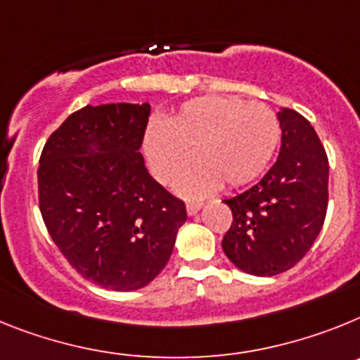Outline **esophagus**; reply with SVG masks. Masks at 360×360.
<instances>
[{
    "label": "esophagus",
    "mask_w": 360,
    "mask_h": 360,
    "mask_svg": "<svg viewBox=\"0 0 360 360\" xmlns=\"http://www.w3.org/2000/svg\"><path fill=\"white\" fill-rule=\"evenodd\" d=\"M201 208H202L201 202H186V212H188V215H195Z\"/></svg>",
    "instance_id": "34e87169"
}]
</instances>
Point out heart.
Listing matches in <instances>:
<instances>
[{"instance_id":"obj_1","label":"heart","mask_w":360,"mask_h":360,"mask_svg":"<svg viewBox=\"0 0 360 360\" xmlns=\"http://www.w3.org/2000/svg\"><path fill=\"white\" fill-rule=\"evenodd\" d=\"M281 137L277 115L262 103L230 96H205L183 103L168 127L154 123L145 136V154L155 179H177L184 198H205L221 184L243 186L270 165Z\"/></svg>"}]
</instances>
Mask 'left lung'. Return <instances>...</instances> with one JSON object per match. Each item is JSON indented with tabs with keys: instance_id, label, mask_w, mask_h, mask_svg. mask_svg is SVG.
Segmentation results:
<instances>
[{
	"instance_id": "8db88e82",
	"label": "left lung",
	"mask_w": 360,
	"mask_h": 360,
	"mask_svg": "<svg viewBox=\"0 0 360 360\" xmlns=\"http://www.w3.org/2000/svg\"><path fill=\"white\" fill-rule=\"evenodd\" d=\"M281 152L252 188L224 199L233 214L223 239L240 271L271 277L295 266L317 239L328 208L326 152L310 121L281 108Z\"/></svg>"
}]
</instances>
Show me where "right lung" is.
<instances>
[{
  "label": "right lung",
  "mask_w": 360,
  "mask_h": 360,
  "mask_svg": "<svg viewBox=\"0 0 360 360\" xmlns=\"http://www.w3.org/2000/svg\"><path fill=\"white\" fill-rule=\"evenodd\" d=\"M148 115V103L86 105L49 137L37 168L52 240L77 274L114 292L152 283L186 221L139 152Z\"/></svg>",
  "instance_id": "right-lung-1"
}]
</instances>
